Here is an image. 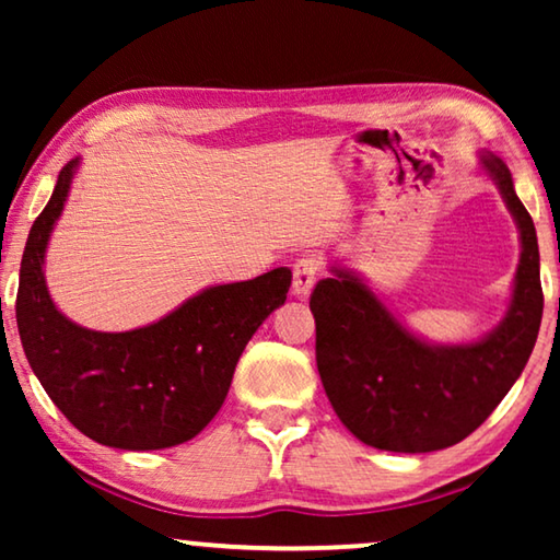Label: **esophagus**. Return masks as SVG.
Returning <instances> with one entry per match:
<instances>
[{
  "mask_svg": "<svg viewBox=\"0 0 560 560\" xmlns=\"http://www.w3.org/2000/svg\"><path fill=\"white\" fill-rule=\"evenodd\" d=\"M318 273V261L316 259H301L293 264V296L296 299H308L311 291H314Z\"/></svg>",
  "mask_w": 560,
  "mask_h": 560,
  "instance_id": "1",
  "label": "esophagus"
}]
</instances>
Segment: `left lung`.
I'll list each match as a JSON object with an SVG mask.
<instances>
[{
	"label": "left lung",
	"mask_w": 560,
	"mask_h": 560,
	"mask_svg": "<svg viewBox=\"0 0 560 560\" xmlns=\"http://www.w3.org/2000/svg\"><path fill=\"white\" fill-rule=\"evenodd\" d=\"M479 170L518 230V267L504 318L477 340L432 343L412 334L355 269L330 264L311 293L316 363L338 420L385 452L452 447L479 428L518 381L544 316L536 226L506 163L489 150Z\"/></svg>",
	"instance_id": "obj_1"
}]
</instances>
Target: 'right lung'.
<instances>
[{
    "instance_id": "add662e5",
    "label": "right lung",
    "mask_w": 560,
    "mask_h": 560,
    "mask_svg": "<svg viewBox=\"0 0 560 560\" xmlns=\"http://www.w3.org/2000/svg\"><path fill=\"white\" fill-rule=\"evenodd\" d=\"M79 165L73 158L61 170L26 240L19 338L46 395L86 438L130 452L175 447L220 412L242 350L287 301L291 269L207 287L160 320L120 334L73 324L56 308L44 261Z\"/></svg>"
}]
</instances>
